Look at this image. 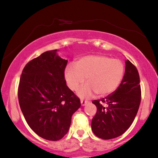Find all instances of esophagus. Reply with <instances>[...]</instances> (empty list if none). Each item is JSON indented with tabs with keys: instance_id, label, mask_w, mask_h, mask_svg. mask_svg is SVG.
<instances>
[{
	"instance_id": "1",
	"label": "esophagus",
	"mask_w": 158,
	"mask_h": 158,
	"mask_svg": "<svg viewBox=\"0 0 158 158\" xmlns=\"http://www.w3.org/2000/svg\"><path fill=\"white\" fill-rule=\"evenodd\" d=\"M88 100H81V106H85L86 104L88 103Z\"/></svg>"
}]
</instances>
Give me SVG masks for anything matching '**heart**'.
Listing matches in <instances>:
<instances>
[{
	"mask_svg": "<svg viewBox=\"0 0 158 158\" xmlns=\"http://www.w3.org/2000/svg\"><path fill=\"white\" fill-rule=\"evenodd\" d=\"M125 66L120 60L103 55H87L70 64L64 70V77L71 90H75L87 77V84L77 90L81 97L97 93L106 97L116 90L123 81Z\"/></svg>",
	"mask_w": 158,
	"mask_h": 158,
	"instance_id": "1",
	"label": "heart"
}]
</instances>
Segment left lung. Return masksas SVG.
Returning a JSON list of instances; mask_svg holds the SVG:
<instances>
[{
    "mask_svg": "<svg viewBox=\"0 0 158 158\" xmlns=\"http://www.w3.org/2000/svg\"><path fill=\"white\" fill-rule=\"evenodd\" d=\"M141 96L139 71L126 60L124 77L116 90L100 100H93L97 109L91 123L94 135L106 140L122 135L135 118Z\"/></svg>",
    "mask_w": 158,
    "mask_h": 158,
    "instance_id": "8db88e82",
    "label": "left lung"
}]
</instances>
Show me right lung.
Segmentation results:
<instances>
[{"mask_svg":"<svg viewBox=\"0 0 158 158\" xmlns=\"http://www.w3.org/2000/svg\"><path fill=\"white\" fill-rule=\"evenodd\" d=\"M67 64L57 49L45 52L26 64L19 79L18 100L24 118L34 132L49 141L67 134L71 116L81 106L66 85Z\"/></svg>","mask_w":158,"mask_h":158,"instance_id":"obj_1","label":"right lung"}]
</instances>
